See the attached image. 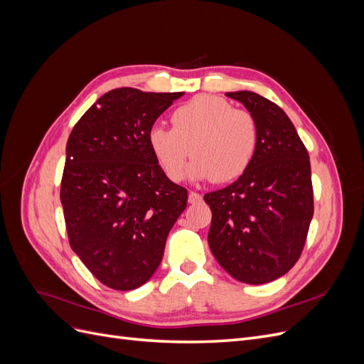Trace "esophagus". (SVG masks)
I'll return each instance as SVG.
<instances>
[{
	"instance_id": "esophagus-1",
	"label": "esophagus",
	"mask_w": 364,
	"mask_h": 364,
	"mask_svg": "<svg viewBox=\"0 0 364 364\" xmlns=\"http://www.w3.org/2000/svg\"><path fill=\"white\" fill-rule=\"evenodd\" d=\"M188 202L190 203H200L202 202V196L199 194V193H194V191H191L190 194H188Z\"/></svg>"
}]
</instances>
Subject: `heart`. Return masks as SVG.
Masks as SVG:
<instances>
[{"instance_id": "obj_1", "label": "heart", "mask_w": 364, "mask_h": 364, "mask_svg": "<svg viewBox=\"0 0 364 364\" xmlns=\"http://www.w3.org/2000/svg\"><path fill=\"white\" fill-rule=\"evenodd\" d=\"M171 127L153 126L149 147L159 168L173 182L183 179L186 161L194 159L191 176L232 182L255 158L258 126L253 115L215 95H197L174 109Z\"/></svg>"}]
</instances>
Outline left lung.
<instances>
[{"instance_id":"obj_1","label":"left lung","mask_w":364,"mask_h":364,"mask_svg":"<svg viewBox=\"0 0 364 364\" xmlns=\"http://www.w3.org/2000/svg\"><path fill=\"white\" fill-rule=\"evenodd\" d=\"M258 126L247 171L205 194L213 211L208 243L230 277L266 284L287 273L304 250L314 213L310 156L282 109L255 92H228Z\"/></svg>"}]
</instances>
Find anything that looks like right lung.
I'll return each mask as SVG.
<instances>
[{"mask_svg":"<svg viewBox=\"0 0 364 364\" xmlns=\"http://www.w3.org/2000/svg\"><path fill=\"white\" fill-rule=\"evenodd\" d=\"M183 92L118 87L77 121L67 142L60 202L71 249L106 287H141L161 264L188 191L159 168L149 130Z\"/></svg>","mask_w":364,"mask_h":364,"instance_id":"1","label":"right lung"}]
</instances>
